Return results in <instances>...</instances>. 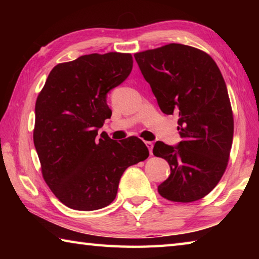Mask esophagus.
Masks as SVG:
<instances>
[{
    "label": "esophagus",
    "instance_id": "obj_1",
    "mask_svg": "<svg viewBox=\"0 0 259 259\" xmlns=\"http://www.w3.org/2000/svg\"><path fill=\"white\" fill-rule=\"evenodd\" d=\"M146 146L148 148V151H150V154L152 155L153 154V146H154V144H153L152 142H146Z\"/></svg>",
    "mask_w": 259,
    "mask_h": 259
}]
</instances>
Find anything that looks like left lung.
Returning a JSON list of instances; mask_svg holds the SVG:
<instances>
[{
	"label": "left lung",
	"mask_w": 259,
	"mask_h": 259,
	"mask_svg": "<svg viewBox=\"0 0 259 259\" xmlns=\"http://www.w3.org/2000/svg\"><path fill=\"white\" fill-rule=\"evenodd\" d=\"M161 111L177 114L182 142H156L153 154L168 161L170 176L157 187L172 202L209 194L224 175L233 142V112L224 78L207 52L170 43L135 54Z\"/></svg>",
	"instance_id": "left-lung-1"
}]
</instances>
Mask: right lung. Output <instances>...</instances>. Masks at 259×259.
<instances>
[{
    "mask_svg": "<svg viewBox=\"0 0 259 259\" xmlns=\"http://www.w3.org/2000/svg\"><path fill=\"white\" fill-rule=\"evenodd\" d=\"M133 56L91 54L52 68L35 104L34 145L43 179L61 203L91 211L111 204L128 166L150 153L138 137L120 143L98 129L112 115L106 95L133 69Z\"/></svg>",
    "mask_w": 259,
    "mask_h": 259,
    "instance_id": "1",
    "label": "right lung"
}]
</instances>
